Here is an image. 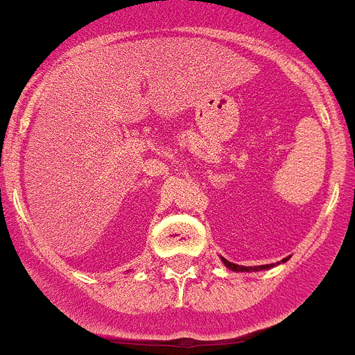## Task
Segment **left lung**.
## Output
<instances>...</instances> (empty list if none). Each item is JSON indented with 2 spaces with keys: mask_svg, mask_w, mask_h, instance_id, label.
Listing matches in <instances>:
<instances>
[{
  "mask_svg": "<svg viewBox=\"0 0 355 355\" xmlns=\"http://www.w3.org/2000/svg\"><path fill=\"white\" fill-rule=\"evenodd\" d=\"M281 261H286V260H281ZM223 263H225L226 267H228V269L237 270V272H249V270H263V269H270V267H274V263H269V265H258V267H244V265L232 263V261L225 260V258H223Z\"/></svg>",
  "mask_w": 355,
  "mask_h": 355,
  "instance_id": "obj_1",
  "label": "left lung"
}]
</instances>
